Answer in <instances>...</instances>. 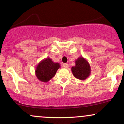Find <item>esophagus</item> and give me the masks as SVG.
Segmentation results:
<instances>
[{
    "instance_id": "obj_1",
    "label": "esophagus",
    "mask_w": 124,
    "mask_h": 124,
    "mask_svg": "<svg viewBox=\"0 0 124 124\" xmlns=\"http://www.w3.org/2000/svg\"><path fill=\"white\" fill-rule=\"evenodd\" d=\"M63 67L64 68H68V67H69V65H68V63H63Z\"/></svg>"
}]
</instances>
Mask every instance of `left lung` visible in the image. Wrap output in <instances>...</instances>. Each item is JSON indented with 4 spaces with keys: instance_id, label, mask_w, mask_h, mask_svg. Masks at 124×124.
Here are the masks:
<instances>
[{
    "instance_id": "8db88e82",
    "label": "left lung",
    "mask_w": 124,
    "mask_h": 124,
    "mask_svg": "<svg viewBox=\"0 0 124 124\" xmlns=\"http://www.w3.org/2000/svg\"><path fill=\"white\" fill-rule=\"evenodd\" d=\"M75 64L76 65L71 68L73 76L80 80L86 79L91 73L90 66L87 61L80 56L75 61Z\"/></svg>"
}]
</instances>
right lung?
I'll return each mask as SVG.
<instances>
[{
    "instance_id": "obj_1",
    "label": "right lung",
    "mask_w": 124,
    "mask_h": 124,
    "mask_svg": "<svg viewBox=\"0 0 124 124\" xmlns=\"http://www.w3.org/2000/svg\"><path fill=\"white\" fill-rule=\"evenodd\" d=\"M59 68V63H55L50 58H46L38 63L35 69V75L41 82H47L55 76Z\"/></svg>"
}]
</instances>
